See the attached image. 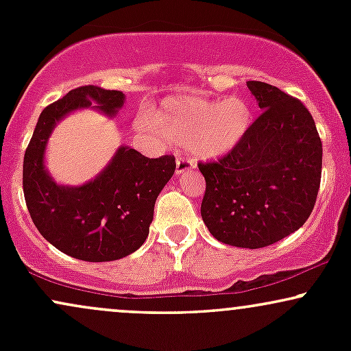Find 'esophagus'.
Here are the masks:
<instances>
[{
  "label": "esophagus",
  "instance_id": "esophagus-1",
  "mask_svg": "<svg viewBox=\"0 0 351 351\" xmlns=\"http://www.w3.org/2000/svg\"><path fill=\"white\" fill-rule=\"evenodd\" d=\"M193 168H195V163H193L191 160L183 158V156H178V158H176V175L178 176L191 171Z\"/></svg>",
  "mask_w": 351,
  "mask_h": 351
}]
</instances>
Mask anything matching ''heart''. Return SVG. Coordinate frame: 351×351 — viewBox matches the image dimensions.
I'll use <instances>...</instances> for the list:
<instances>
[{
	"label": "heart",
	"mask_w": 351,
	"mask_h": 351,
	"mask_svg": "<svg viewBox=\"0 0 351 351\" xmlns=\"http://www.w3.org/2000/svg\"><path fill=\"white\" fill-rule=\"evenodd\" d=\"M252 122V108L243 97L206 99L181 94L163 99L140 119L138 127L156 132L170 143L188 145L196 160L213 162L234 152Z\"/></svg>",
	"instance_id": "obj_1"
}]
</instances>
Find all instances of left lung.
I'll use <instances>...</instances> for the list:
<instances>
[{
	"instance_id": "8db88e82",
	"label": "left lung",
	"mask_w": 351,
	"mask_h": 351,
	"mask_svg": "<svg viewBox=\"0 0 351 351\" xmlns=\"http://www.w3.org/2000/svg\"><path fill=\"white\" fill-rule=\"evenodd\" d=\"M263 114L239 147L216 163H199L206 180L201 217L213 236L259 249L304 226L315 206L322 142L300 100L249 80Z\"/></svg>"
}]
</instances>
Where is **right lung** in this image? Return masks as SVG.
Wrapping results in <instances>:
<instances>
[{
  "mask_svg": "<svg viewBox=\"0 0 351 351\" xmlns=\"http://www.w3.org/2000/svg\"><path fill=\"white\" fill-rule=\"evenodd\" d=\"M123 104L120 90L74 88L41 112L24 153L23 189L34 226L60 252L87 263L122 259L145 243L155 201L176 168L173 156L147 158L122 145L95 178L79 186L56 183L46 167L56 125L82 108L114 119Z\"/></svg>",
  "mask_w": 351,
  "mask_h": 351,
  "instance_id": "right-lung-1",
  "label": "right lung"
}]
</instances>
